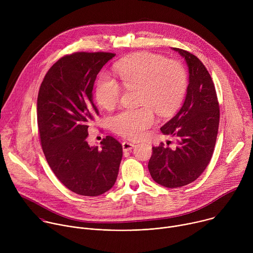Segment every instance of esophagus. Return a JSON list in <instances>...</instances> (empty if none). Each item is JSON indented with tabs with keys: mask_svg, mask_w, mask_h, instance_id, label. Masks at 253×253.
<instances>
[{
	"mask_svg": "<svg viewBox=\"0 0 253 253\" xmlns=\"http://www.w3.org/2000/svg\"><path fill=\"white\" fill-rule=\"evenodd\" d=\"M135 144L131 143V142H128V141H124L122 143V147H123V151H129L131 150L132 148H134Z\"/></svg>",
	"mask_w": 253,
	"mask_h": 253,
	"instance_id": "esophagus-1",
	"label": "esophagus"
}]
</instances>
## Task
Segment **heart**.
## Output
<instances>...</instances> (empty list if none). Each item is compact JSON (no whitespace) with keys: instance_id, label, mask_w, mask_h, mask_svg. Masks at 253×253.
I'll use <instances>...</instances> for the list:
<instances>
[{"instance_id":"1","label":"heart","mask_w":253,"mask_h":253,"mask_svg":"<svg viewBox=\"0 0 253 253\" xmlns=\"http://www.w3.org/2000/svg\"><path fill=\"white\" fill-rule=\"evenodd\" d=\"M114 71L126 88L139 87L138 109H124L113 116L111 123L119 135L137 139L154 123L151 108L161 116H168L181 103L187 75L177 61L150 53H141L114 65ZM96 100L105 109H111L119 101L121 87L109 74L101 73L95 87Z\"/></svg>"}]
</instances>
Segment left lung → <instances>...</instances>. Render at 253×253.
Instances as JSON below:
<instances>
[{
	"mask_svg": "<svg viewBox=\"0 0 253 253\" xmlns=\"http://www.w3.org/2000/svg\"><path fill=\"white\" fill-rule=\"evenodd\" d=\"M188 67L186 97L178 113L161 127L164 135L176 138L171 149L164 143L153 147L148 163L152 179L167 188L185 186L202 174L212 157L219 125V104L205 66L193 54L172 48Z\"/></svg>",
	"mask_w": 253,
	"mask_h": 253,
	"instance_id": "left-lung-1",
	"label": "left lung"
}]
</instances>
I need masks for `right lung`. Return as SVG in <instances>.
Wrapping results in <instances>:
<instances>
[{"label":"right lung","instance_id":"add662e5","mask_svg":"<svg viewBox=\"0 0 253 253\" xmlns=\"http://www.w3.org/2000/svg\"><path fill=\"white\" fill-rule=\"evenodd\" d=\"M112 53L78 52L57 61L38 94L37 121L49 166L71 191L98 196L111 189L118 176L122 145L107 136L98 146L87 142L88 127L98 114L93 87Z\"/></svg>","mask_w":253,"mask_h":253}]
</instances>
